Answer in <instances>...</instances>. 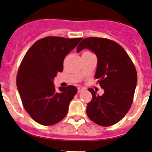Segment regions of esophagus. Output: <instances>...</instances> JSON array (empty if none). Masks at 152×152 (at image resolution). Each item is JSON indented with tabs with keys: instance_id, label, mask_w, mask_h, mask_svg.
Returning <instances> with one entry per match:
<instances>
[{
	"instance_id": "1",
	"label": "esophagus",
	"mask_w": 152,
	"mask_h": 152,
	"mask_svg": "<svg viewBox=\"0 0 152 152\" xmlns=\"http://www.w3.org/2000/svg\"><path fill=\"white\" fill-rule=\"evenodd\" d=\"M84 89H84V87H78V92H82V91H84Z\"/></svg>"
}]
</instances>
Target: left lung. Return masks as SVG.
<instances>
[{"mask_svg": "<svg viewBox=\"0 0 152 152\" xmlns=\"http://www.w3.org/2000/svg\"><path fill=\"white\" fill-rule=\"evenodd\" d=\"M88 49L97 57L95 78L98 79L103 95L93 89L87 114L92 122L103 127L119 122L130 110L137 84L135 65L123 48L115 41L103 38H86L77 47V52Z\"/></svg>", "mask_w": 152, "mask_h": 152, "instance_id": "1", "label": "left lung"}]
</instances>
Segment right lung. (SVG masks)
I'll use <instances>...</instances> for the list:
<instances>
[{"mask_svg": "<svg viewBox=\"0 0 152 152\" xmlns=\"http://www.w3.org/2000/svg\"><path fill=\"white\" fill-rule=\"evenodd\" d=\"M81 39L48 36L34 43L25 54L17 73V87L24 108L38 124L52 125L67 115L77 88L68 86L57 92L53 80L57 72L63 71L65 56Z\"/></svg>", "mask_w": 152, "mask_h": 152, "instance_id": "obj_1", "label": "right lung"}]
</instances>
